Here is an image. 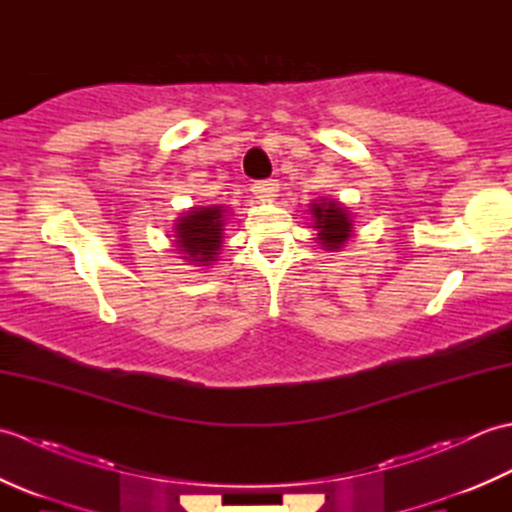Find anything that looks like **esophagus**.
I'll list each match as a JSON object with an SVG mask.
<instances>
[{"label": "esophagus", "instance_id": "1", "mask_svg": "<svg viewBox=\"0 0 512 512\" xmlns=\"http://www.w3.org/2000/svg\"><path fill=\"white\" fill-rule=\"evenodd\" d=\"M277 191H279L277 180H259L253 184V193L259 200H273L277 198Z\"/></svg>", "mask_w": 512, "mask_h": 512}]
</instances>
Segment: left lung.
Returning a JSON list of instances; mask_svg holds the SVG:
<instances>
[{
    "instance_id": "obj_1",
    "label": "left lung",
    "mask_w": 512,
    "mask_h": 512,
    "mask_svg": "<svg viewBox=\"0 0 512 512\" xmlns=\"http://www.w3.org/2000/svg\"><path fill=\"white\" fill-rule=\"evenodd\" d=\"M308 211L312 215V228L317 231V242L328 253H339L354 237L352 213L347 211L345 204L330 198H321L314 200Z\"/></svg>"
}]
</instances>
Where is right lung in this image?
Wrapping results in <instances>:
<instances>
[{
    "instance_id": "right-lung-1",
    "label": "right lung",
    "mask_w": 512,
    "mask_h": 512,
    "mask_svg": "<svg viewBox=\"0 0 512 512\" xmlns=\"http://www.w3.org/2000/svg\"><path fill=\"white\" fill-rule=\"evenodd\" d=\"M228 206H191L173 222L171 246L180 255L178 259L189 266H211L217 262L224 244V226L228 220Z\"/></svg>"
}]
</instances>
